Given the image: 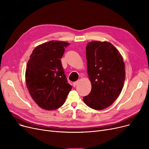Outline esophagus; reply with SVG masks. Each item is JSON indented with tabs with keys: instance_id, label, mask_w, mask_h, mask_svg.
I'll return each mask as SVG.
<instances>
[{
	"instance_id": "obj_1",
	"label": "esophagus",
	"mask_w": 149,
	"mask_h": 149,
	"mask_svg": "<svg viewBox=\"0 0 149 149\" xmlns=\"http://www.w3.org/2000/svg\"><path fill=\"white\" fill-rule=\"evenodd\" d=\"M77 83H78V81H75V82L73 83V86H74V87H75V86H76V85L77 84Z\"/></svg>"
}]
</instances>
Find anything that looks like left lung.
<instances>
[{"instance_id": "8db88e82", "label": "left lung", "mask_w": 149, "mask_h": 149, "mask_svg": "<svg viewBox=\"0 0 149 149\" xmlns=\"http://www.w3.org/2000/svg\"><path fill=\"white\" fill-rule=\"evenodd\" d=\"M86 49L92 89L83 101L93 109L102 110L114 102L123 89L124 63L119 51L109 42H91Z\"/></svg>"}]
</instances>
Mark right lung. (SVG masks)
I'll return each instance as SVG.
<instances>
[{
	"mask_svg": "<svg viewBox=\"0 0 149 149\" xmlns=\"http://www.w3.org/2000/svg\"><path fill=\"white\" fill-rule=\"evenodd\" d=\"M70 44L49 41L37 46L30 56L26 69L27 88L36 103L52 111L65 102L72 86L68 82L60 59Z\"/></svg>",
	"mask_w": 149,
	"mask_h": 149,
	"instance_id": "obj_1",
	"label": "right lung"
}]
</instances>
